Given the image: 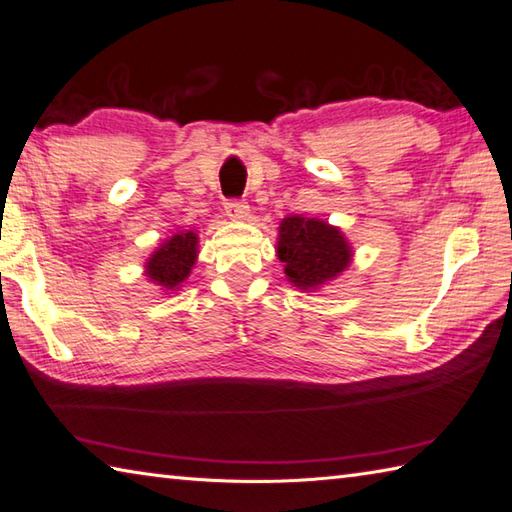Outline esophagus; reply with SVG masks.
<instances>
[{
    "instance_id": "34e87169",
    "label": "esophagus",
    "mask_w": 512,
    "mask_h": 512,
    "mask_svg": "<svg viewBox=\"0 0 512 512\" xmlns=\"http://www.w3.org/2000/svg\"><path fill=\"white\" fill-rule=\"evenodd\" d=\"M225 214L232 218V221H247L249 205H245L241 201H229V203H225Z\"/></svg>"
}]
</instances>
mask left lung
<instances>
[{
	"mask_svg": "<svg viewBox=\"0 0 512 512\" xmlns=\"http://www.w3.org/2000/svg\"><path fill=\"white\" fill-rule=\"evenodd\" d=\"M276 256L285 276L300 291H318L342 276L353 260V247L342 229L322 218L291 214L280 221Z\"/></svg>",
	"mask_w": 512,
	"mask_h": 512,
	"instance_id": "1",
	"label": "left lung"
}]
</instances>
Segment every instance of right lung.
<instances>
[{
  "instance_id": "obj_1",
  "label": "right lung",
  "mask_w": 512,
  "mask_h": 512,
  "mask_svg": "<svg viewBox=\"0 0 512 512\" xmlns=\"http://www.w3.org/2000/svg\"><path fill=\"white\" fill-rule=\"evenodd\" d=\"M198 260V234L194 229H179L154 249L143 265V276L165 294L181 291Z\"/></svg>"
}]
</instances>
